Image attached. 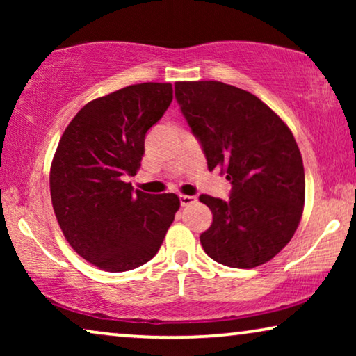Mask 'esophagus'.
<instances>
[{
    "mask_svg": "<svg viewBox=\"0 0 356 356\" xmlns=\"http://www.w3.org/2000/svg\"><path fill=\"white\" fill-rule=\"evenodd\" d=\"M196 201H197L196 196H184V194H181V196H179V202H181L183 207L184 206H189V204H194Z\"/></svg>",
    "mask_w": 356,
    "mask_h": 356,
    "instance_id": "obj_1",
    "label": "esophagus"
}]
</instances>
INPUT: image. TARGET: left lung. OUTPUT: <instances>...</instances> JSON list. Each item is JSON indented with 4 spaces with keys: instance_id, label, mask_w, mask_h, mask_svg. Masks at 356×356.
Returning a JSON list of instances; mask_svg holds the SVG:
<instances>
[{
    "instance_id": "left-lung-1",
    "label": "left lung",
    "mask_w": 356,
    "mask_h": 356,
    "mask_svg": "<svg viewBox=\"0 0 356 356\" xmlns=\"http://www.w3.org/2000/svg\"><path fill=\"white\" fill-rule=\"evenodd\" d=\"M175 99L207 168L232 183L227 201L199 196L213 216L204 251L236 269L270 261L295 235L305 206L303 160L289 126L256 95L223 82H177Z\"/></svg>"
}]
</instances>
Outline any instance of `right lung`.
I'll use <instances>...</instances> for the list:
<instances>
[{
    "instance_id": "add662e5",
    "label": "right lung",
    "mask_w": 356,
    "mask_h": 356,
    "mask_svg": "<svg viewBox=\"0 0 356 356\" xmlns=\"http://www.w3.org/2000/svg\"><path fill=\"white\" fill-rule=\"evenodd\" d=\"M173 100L172 84L144 82L89 102L67 124L50 170L56 220L77 254L106 272H124L157 254L177 194L133 189L147 131Z\"/></svg>"
}]
</instances>
